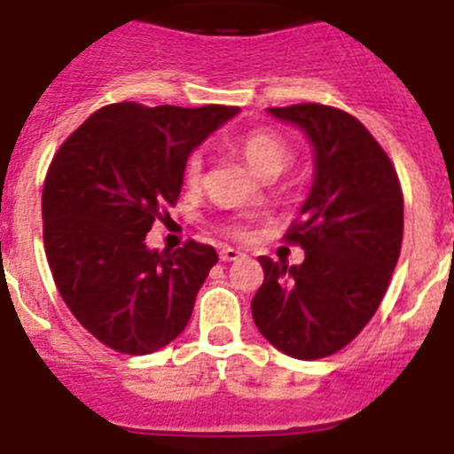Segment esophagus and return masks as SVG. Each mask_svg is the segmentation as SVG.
Segmentation results:
<instances>
[{
  "label": "esophagus",
  "mask_w": 454,
  "mask_h": 454,
  "mask_svg": "<svg viewBox=\"0 0 454 454\" xmlns=\"http://www.w3.org/2000/svg\"><path fill=\"white\" fill-rule=\"evenodd\" d=\"M243 256L246 254L240 250H234V247H223V250H220V262H239Z\"/></svg>",
  "instance_id": "34e87169"
}]
</instances>
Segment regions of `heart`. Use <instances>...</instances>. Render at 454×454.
<instances>
[{
	"instance_id": "obj_1",
	"label": "heart",
	"mask_w": 454,
	"mask_h": 454,
	"mask_svg": "<svg viewBox=\"0 0 454 454\" xmlns=\"http://www.w3.org/2000/svg\"><path fill=\"white\" fill-rule=\"evenodd\" d=\"M239 154L262 179H275L293 163V150L286 140L270 129H252L243 134L236 143ZM204 179V156L200 152L191 154L184 163V182L186 186L198 188ZM224 231L231 236H243L246 227L240 223L224 224Z\"/></svg>"
}]
</instances>
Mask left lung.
<instances>
[{
  "label": "left lung",
  "mask_w": 454,
  "mask_h": 454,
  "mask_svg": "<svg viewBox=\"0 0 454 454\" xmlns=\"http://www.w3.org/2000/svg\"><path fill=\"white\" fill-rule=\"evenodd\" d=\"M298 124L316 152V177L284 239L300 266L259 256L263 284L252 318L277 350L323 359L375 316L403 247V188L382 145L355 115L325 104L268 108Z\"/></svg>",
  "instance_id": "left-lung-1"
}]
</instances>
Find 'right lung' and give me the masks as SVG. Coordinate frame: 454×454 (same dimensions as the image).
<instances>
[{"label":"right lung","instance_id":"right-lung-1","mask_svg":"<svg viewBox=\"0 0 454 454\" xmlns=\"http://www.w3.org/2000/svg\"><path fill=\"white\" fill-rule=\"evenodd\" d=\"M236 114L220 104H108L51 159L43 188L47 263L72 316L111 350L150 355L191 320L218 254L198 240L147 250L145 236L177 204L188 154Z\"/></svg>","mask_w":454,"mask_h":454}]
</instances>
